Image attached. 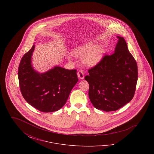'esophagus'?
Segmentation results:
<instances>
[{"label": "esophagus", "mask_w": 154, "mask_h": 154, "mask_svg": "<svg viewBox=\"0 0 154 154\" xmlns=\"http://www.w3.org/2000/svg\"><path fill=\"white\" fill-rule=\"evenodd\" d=\"M77 75L79 79H80L81 80H82L84 79V73L82 70H80L78 72H77Z\"/></svg>", "instance_id": "esophagus-1"}]
</instances>
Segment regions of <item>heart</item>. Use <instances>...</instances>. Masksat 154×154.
Instances as JSON below:
<instances>
[{"label":"heart","instance_id":"b5f03b06","mask_svg":"<svg viewBox=\"0 0 154 154\" xmlns=\"http://www.w3.org/2000/svg\"><path fill=\"white\" fill-rule=\"evenodd\" d=\"M104 49L102 45L93 44H85L75 48L74 55L77 57H83V62L87 66H94L97 65L102 59Z\"/></svg>","mask_w":154,"mask_h":154}]
</instances>
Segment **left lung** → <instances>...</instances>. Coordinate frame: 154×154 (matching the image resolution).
<instances>
[{
	"mask_svg": "<svg viewBox=\"0 0 154 154\" xmlns=\"http://www.w3.org/2000/svg\"><path fill=\"white\" fill-rule=\"evenodd\" d=\"M117 37L114 53L105 55L85 77L91 102L96 109L106 112L118 110L131 101L138 79L137 63L124 38Z\"/></svg>",
	"mask_w": 154,
	"mask_h": 154,
	"instance_id": "1",
	"label": "left lung"
}]
</instances>
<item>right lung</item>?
<instances>
[{
	"label": "right lung",
	"mask_w": 154,
	"mask_h": 154,
	"mask_svg": "<svg viewBox=\"0 0 154 154\" xmlns=\"http://www.w3.org/2000/svg\"><path fill=\"white\" fill-rule=\"evenodd\" d=\"M35 45L22 57L18 68L20 87L25 100L44 112L60 109L66 103L78 82L77 70L55 66L44 73L36 71L32 65Z\"/></svg>",
	"instance_id": "1"
}]
</instances>
